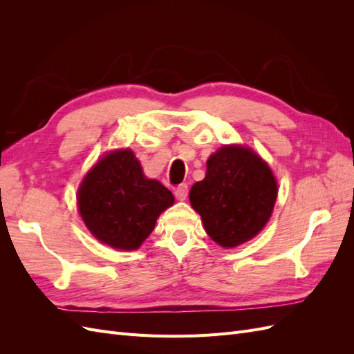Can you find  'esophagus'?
<instances>
[{
  "mask_svg": "<svg viewBox=\"0 0 354 354\" xmlns=\"http://www.w3.org/2000/svg\"><path fill=\"white\" fill-rule=\"evenodd\" d=\"M176 198L178 199V201H185L186 198H187V194H189V187H187V185H180L177 189H176Z\"/></svg>",
  "mask_w": 354,
  "mask_h": 354,
  "instance_id": "1",
  "label": "esophagus"
}]
</instances>
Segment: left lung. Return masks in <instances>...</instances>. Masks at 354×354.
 <instances>
[{
    "label": "left lung",
    "instance_id": "1",
    "mask_svg": "<svg viewBox=\"0 0 354 354\" xmlns=\"http://www.w3.org/2000/svg\"><path fill=\"white\" fill-rule=\"evenodd\" d=\"M277 196L270 167L252 149L223 146L207 160V174L190 189V203L208 236L234 248L259 234Z\"/></svg>",
    "mask_w": 354,
    "mask_h": 354
}]
</instances>
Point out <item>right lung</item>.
<instances>
[{
    "label": "right lung",
    "mask_w": 354,
    "mask_h": 354,
    "mask_svg": "<svg viewBox=\"0 0 354 354\" xmlns=\"http://www.w3.org/2000/svg\"><path fill=\"white\" fill-rule=\"evenodd\" d=\"M78 209L95 239L115 250H137L155 229L159 214L174 203L171 192L147 178L131 149L97 160L78 189Z\"/></svg>",
    "instance_id": "add662e5"
}]
</instances>
